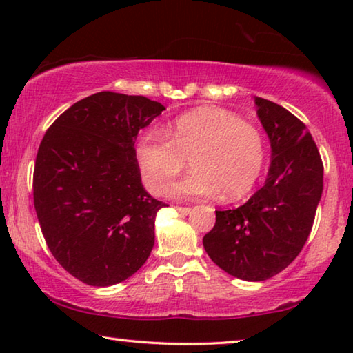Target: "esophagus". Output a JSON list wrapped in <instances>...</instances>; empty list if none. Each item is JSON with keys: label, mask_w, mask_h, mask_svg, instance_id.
Listing matches in <instances>:
<instances>
[{"label": "esophagus", "mask_w": 353, "mask_h": 353, "mask_svg": "<svg viewBox=\"0 0 353 353\" xmlns=\"http://www.w3.org/2000/svg\"><path fill=\"white\" fill-rule=\"evenodd\" d=\"M176 212L183 214V216H187V214L191 212V208H188V207H176Z\"/></svg>", "instance_id": "34e87169"}]
</instances>
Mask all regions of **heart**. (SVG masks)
Masks as SVG:
<instances>
[{"label":"heart","instance_id":"1","mask_svg":"<svg viewBox=\"0 0 353 353\" xmlns=\"http://www.w3.org/2000/svg\"><path fill=\"white\" fill-rule=\"evenodd\" d=\"M151 129L135 148L143 183L163 194L170 182L187 166L193 171L172 185L177 198L236 201L255 187L265 168L266 148L259 129L234 113L201 107L183 113L166 130Z\"/></svg>","mask_w":353,"mask_h":353}]
</instances>
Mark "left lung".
<instances>
[{
    "mask_svg": "<svg viewBox=\"0 0 353 353\" xmlns=\"http://www.w3.org/2000/svg\"><path fill=\"white\" fill-rule=\"evenodd\" d=\"M254 101L271 143L266 182L241 207L216 210V223L202 243L227 274L263 282L283 271L305 244L322 196L324 166L301 119L272 101Z\"/></svg>",
    "mask_w": 353,
    "mask_h": 353,
    "instance_id": "obj_1",
    "label": "left lung"
}]
</instances>
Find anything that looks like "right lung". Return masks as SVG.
Segmentation results:
<instances>
[{
    "label": "right lung",
    "mask_w": 353,
    "mask_h": 353,
    "mask_svg": "<svg viewBox=\"0 0 353 353\" xmlns=\"http://www.w3.org/2000/svg\"><path fill=\"white\" fill-rule=\"evenodd\" d=\"M165 107L101 92L77 101L46 130L34 168L41 234L65 271L92 286L123 282L154 248L166 204L141 185L135 140Z\"/></svg>",
    "instance_id": "obj_1"
}]
</instances>
